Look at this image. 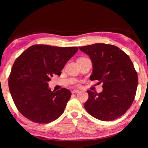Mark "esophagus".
I'll return each instance as SVG.
<instances>
[{
  "label": "esophagus",
  "instance_id": "34e87169",
  "mask_svg": "<svg viewBox=\"0 0 148 148\" xmlns=\"http://www.w3.org/2000/svg\"><path fill=\"white\" fill-rule=\"evenodd\" d=\"M79 90H74L72 91V93H79Z\"/></svg>",
  "mask_w": 148,
  "mask_h": 148
}]
</instances>
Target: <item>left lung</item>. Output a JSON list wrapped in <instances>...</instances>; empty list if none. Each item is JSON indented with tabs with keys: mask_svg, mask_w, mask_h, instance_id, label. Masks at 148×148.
I'll return each mask as SVG.
<instances>
[{
	"mask_svg": "<svg viewBox=\"0 0 148 148\" xmlns=\"http://www.w3.org/2000/svg\"><path fill=\"white\" fill-rule=\"evenodd\" d=\"M90 56L93 65L90 80L102 83L97 93L88 90L86 111L100 120L112 121L124 114L136 96L138 77L129 56L117 46L103 43L79 47Z\"/></svg>",
	"mask_w": 148,
	"mask_h": 148,
	"instance_id": "left-lung-1",
	"label": "left lung"
}]
</instances>
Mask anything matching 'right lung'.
Segmentation results:
<instances>
[{
    "instance_id": "right-lung-1",
    "label": "right lung",
    "mask_w": 148,
    "mask_h": 148,
    "mask_svg": "<svg viewBox=\"0 0 148 148\" xmlns=\"http://www.w3.org/2000/svg\"><path fill=\"white\" fill-rule=\"evenodd\" d=\"M77 47L36 45L29 47L16 60L9 76L12 99L21 114L37 123H48L60 116L71 97L62 88L51 91L48 82L54 74L61 75Z\"/></svg>"
}]
</instances>
